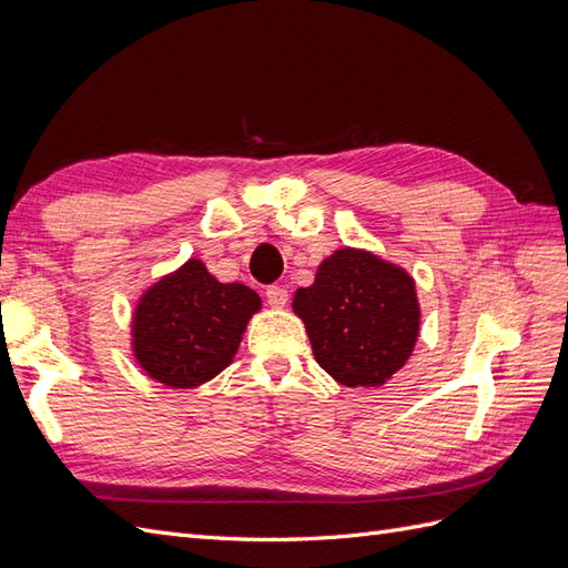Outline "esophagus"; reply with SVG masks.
I'll return each instance as SVG.
<instances>
[{
  "label": "esophagus",
  "instance_id": "obj_1",
  "mask_svg": "<svg viewBox=\"0 0 568 568\" xmlns=\"http://www.w3.org/2000/svg\"><path fill=\"white\" fill-rule=\"evenodd\" d=\"M265 298L270 307H284L288 303V291L284 286H267Z\"/></svg>",
  "mask_w": 568,
  "mask_h": 568
}]
</instances>
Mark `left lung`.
<instances>
[{
  "instance_id": "1",
  "label": "left lung",
  "mask_w": 568,
  "mask_h": 568,
  "mask_svg": "<svg viewBox=\"0 0 568 568\" xmlns=\"http://www.w3.org/2000/svg\"><path fill=\"white\" fill-rule=\"evenodd\" d=\"M294 313L320 367L351 388L382 386L407 363L422 315L415 280L363 248L324 257L313 286L296 291Z\"/></svg>"
}]
</instances>
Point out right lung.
I'll return each mask as SVG.
<instances>
[{
  "label": "right lung",
  "mask_w": 568,
  "mask_h": 568,
  "mask_svg": "<svg viewBox=\"0 0 568 568\" xmlns=\"http://www.w3.org/2000/svg\"><path fill=\"white\" fill-rule=\"evenodd\" d=\"M261 296L222 284L196 257L149 286L132 315V353L168 388H194L232 365Z\"/></svg>",
  "instance_id": "obj_1"
}]
</instances>
